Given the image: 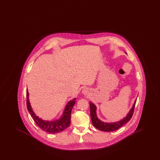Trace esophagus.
<instances>
[{
    "mask_svg": "<svg viewBox=\"0 0 160 160\" xmlns=\"http://www.w3.org/2000/svg\"><path fill=\"white\" fill-rule=\"evenodd\" d=\"M90 92V90L88 88H84L82 90V93L84 95H88Z\"/></svg>",
    "mask_w": 160,
    "mask_h": 160,
    "instance_id": "obj_1",
    "label": "esophagus"
}]
</instances>
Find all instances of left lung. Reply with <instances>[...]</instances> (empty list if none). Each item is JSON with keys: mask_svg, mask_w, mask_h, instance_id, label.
Returning a JSON list of instances; mask_svg holds the SVG:
<instances>
[{"mask_svg": "<svg viewBox=\"0 0 160 160\" xmlns=\"http://www.w3.org/2000/svg\"><path fill=\"white\" fill-rule=\"evenodd\" d=\"M136 100H135L134 104L132 105V108L130 109L129 112L125 117H124L122 119L119 121L115 122H104L101 121L98 119L97 114V107L92 103V102H89L90 104V111H91V118L92 122L93 125L97 128V129L106 131V132H110L113 131L116 129H119L123 126L124 124L129 121L131 118L132 116V114L134 110V107L136 102Z\"/></svg>", "mask_w": 160, "mask_h": 160, "instance_id": "1", "label": "left lung"}]
</instances>
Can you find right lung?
Instances as JSON below:
<instances>
[{
    "label": "right lung",
    "instance_id": "add662e5",
    "mask_svg": "<svg viewBox=\"0 0 160 160\" xmlns=\"http://www.w3.org/2000/svg\"><path fill=\"white\" fill-rule=\"evenodd\" d=\"M29 92L26 91V98H27V108L31 114L32 118L34 120L38 127L47 133L55 134L58 133L67 128L70 125L71 122V114L72 107L76 103V98L69 101L65 107L64 111L61 118L54 121H46L37 116L33 109L32 108L31 103L29 98Z\"/></svg>",
    "mask_w": 160,
    "mask_h": 160
}]
</instances>
